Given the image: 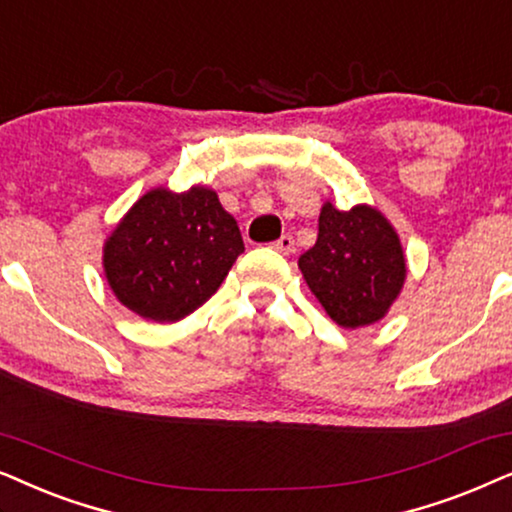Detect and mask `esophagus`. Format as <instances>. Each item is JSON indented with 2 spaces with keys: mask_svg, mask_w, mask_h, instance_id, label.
Masks as SVG:
<instances>
[{
  "mask_svg": "<svg viewBox=\"0 0 512 512\" xmlns=\"http://www.w3.org/2000/svg\"><path fill=\"white\" fill-rule=\"evenodd\" d=\"M271 248L283 252V255H290V252L295 250V238H292L290 234H283L281 238H278V241L271 243Z\"/></svg>",
  "mask_w": 512,
  "mask_h": 512,
  "instance_id": "esophagus-1",
  "label": "esophagus"
}]
</instances>
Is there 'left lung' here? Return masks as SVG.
Wrapping results in <instances>:
<instances>
[{
	"instance_id": "left-lung-1",
	"label": "left lung",
	"mask_w": 512,
	"mask_h": 512,
	"mask_svg": "<svg viewBox=\"0 0 512 512\" xmlns=\"http://www.w3.org/2000/svg\"><path fill=\"white\" fill-rule=\"evenodd\" d=\"M304 281L327 316L342 327L384 318L405 283V255L398 234L379 210H337L325 203L318 241L299 257Z\"/></svg>"
}]
</instances>
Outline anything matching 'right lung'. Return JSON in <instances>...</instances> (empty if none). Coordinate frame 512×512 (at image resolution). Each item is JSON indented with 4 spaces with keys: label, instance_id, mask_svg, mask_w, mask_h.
<instances>
[{
    "label": "right lung",
    "instance_id": "obj_1",
    "mask_svg": "<svg viewBox=\"0 0 512 512\" xmlns=\"http://www.w3.org/2000/svg\"><path fill=\"white\" fill-rule=\"evenodd\" d=\"M243 250L241 229L213 189H152L107 238L102 264L126 309L175 323L215 295Z\"/></svg>",
    "mask_w": 512,
    "mask_h": 512
}]
</instances>
